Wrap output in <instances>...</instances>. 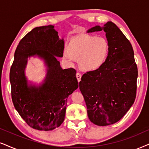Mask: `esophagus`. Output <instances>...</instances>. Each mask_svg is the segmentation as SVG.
Listing matches in <instances>:
<instances>
[{
  "label": "esophagus",
  "instance_id": "obj_1",
  "mask_svg": "<svg viewBox=\"0 0 149 149\" xmlns=\"http://www.w3.org/2000/svg\"><path fill=\"white\" fill-rule=\"evenodd\" d=\"M76 78H77V80H78V82H80L81 80V78H82V76H81V74L80 73H76Z\"/></svg>",
  "mask_w": 149,
  "mask_h": 149
}]
</instances>
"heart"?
<instances>
[{
    "label": "heart",
    "instance_id": "b5f03b06",
    "mask_svg": "<svg viewBox=\"0 0 149 149\" xmlns=\"http://www.w3.org/2000/svg\"><path fill=\"white\" fill-rule=\"evenodd\" d=\"M110 45L106 38L81 34L69 41L63 52V58L69 64L78 59L79 67L85 71H95L106 62Z\"/></svg>",
    "mask_w": 149,
    "mask_h": 149
}]
</instances>
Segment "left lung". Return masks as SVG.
Segmentation results:
<instances>
[{"label":"left lung","mask_w":149,"mask_h":149,"mask_svg":"<svg viewBox=\"0 0 149 149\" xmlns=\"http://www.w3.org/2000/svg\"><path fill=\"white\" fill-rule=\"evenodd\" d=\"M103 30L110 45L105 63L82 76L79 83L87 107L88 119L97 126L118 122L129 110L136 96L137 67L129 40L111 21L96 25L87 33Z\"/></svg>","instance_id":"left-lung-1"}]
</instances>
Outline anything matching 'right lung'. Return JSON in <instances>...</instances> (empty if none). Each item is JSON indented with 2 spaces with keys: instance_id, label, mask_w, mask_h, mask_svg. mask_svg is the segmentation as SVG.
<instances>
[{
  "instance_id": "obj_1",
  "label": "right lung",
  "mask_w": 149,
  "mask_h": 149,
  "mask_svg": "<svg viewBox=\"0 0 149 149\" xmlns=\"http://www.w3.org/2000/svg\"><path fill=\"white\" fill-rule=\"evenodd\" d=\"M63 38L54 25L33 28L17 46L9 80L15 109L31 128L52 131L65 120L67 97L78 88L74 69H63L57 57L62 58ZM42 59L47 73L39 85L29 82L25 75L28 59Z\"/></svg>"
}]
</instances>
